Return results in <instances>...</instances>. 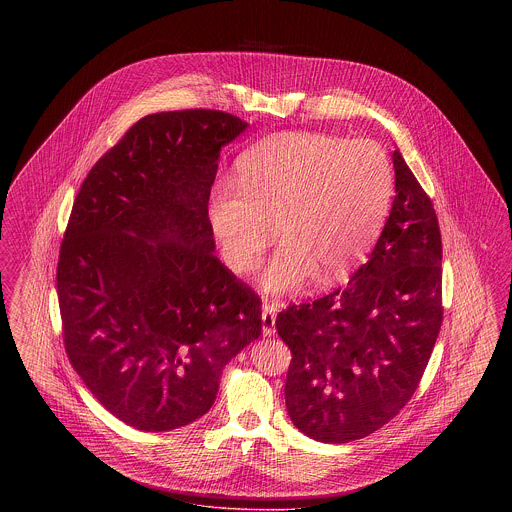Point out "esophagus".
I'll return each mask as SVG.
<instances>
[{
	"label": "esophagus",
	"mask_w": 512,
	"mask_h": 512,
	"mask_svg": "<svg viewBox=\"0 0 512 512\" xmlns=\"http://www.w3.org/2000/svg\"><path fill=\"white\" fill-rule=\"evenodd\" d=\"M274 322H276V309L272 305H265L263 307V334L265 336H274V332H276Z\"/></svg>",
	"instance_id": "1"
}]
</instances>
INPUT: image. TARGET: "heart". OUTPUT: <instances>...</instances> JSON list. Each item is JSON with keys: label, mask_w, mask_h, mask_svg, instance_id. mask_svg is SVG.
I'll use <instances>...</instances> for the list:
<instances>
[{"label": "heart", "mask_w": 512, "mask_h": 512, "mask_svg": "<svg viewBox=\"0 0 512 512\" xmlns=\"http://www.w3.org/2000/svg\"><path fill=\"white\" fill-rule=\"evenodd\" d=\"M238 184L220 182L207 217L234 272L259 267L284 240L263 276L270 293L301 288L318 272L334 282L361 263L390 205L393 169L384 147L318 132H284L245 151Z\"/></svg>", "instance_id": "obj_1"}]
</instances>
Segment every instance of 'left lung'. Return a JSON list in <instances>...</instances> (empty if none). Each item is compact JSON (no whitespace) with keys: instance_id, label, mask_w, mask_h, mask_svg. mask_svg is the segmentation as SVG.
Here are the masks:
<instances>
[{"instance_id":"1","label":"left lung","mask_w":512,"mask_h":512,"mask_svg":"<svg viewBox=\"0 0 512 512\" xmlns=\"http://www.w3.org/2000/svg\"><path fill=\"white\" fill-rule=\"evenodd\" d=\"M393 169L390 217L347 288L276 317L292 351L288 414L305 436L324 443L365 438L399 414L443 322L438 217L397 149Z\"/></svg>"}]
</instances>
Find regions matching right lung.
<instances>
[{
	"label": "right lung",
	"instance_id": "obj_1",
	"mask_svg": "<svg viewBox=\"0 0 512 512\" xmlns=\"http://www.w3.org/2000/svg\"><path fill=\"white\" fill-rule=\"evenodd\" d=\"M245 126L213 109L147 115L74 199L57 261L65 351L136 430L207 413L224 365L261 336V299L213 253L207 217L220 147Z\"/></svg>",
	"mask_w": 512,
	"mask_h": 512
}]
</instances>
